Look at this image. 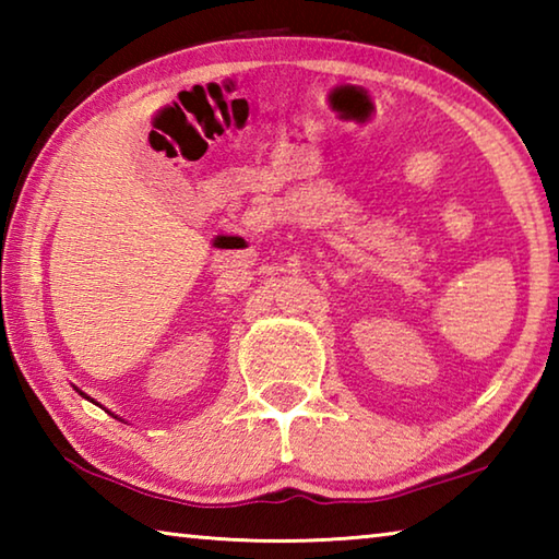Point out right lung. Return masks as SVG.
Segmentation results:
<instances>
[{
  "mask_svg": "<svg viewBox=\"0 0 559 559\" xmlns=\"http://www.w3.org/2000/svg\"><path fill=\"white\" fill-rule=\"evenodd\" d=\"M75 392H79V394L83 396V400H88V402H93V400H91V396H88L86 392H81V390H75ZM93 404H98V402H93ZM103 409H106V406H103ZM106 412H108V409H106ZM108 414H110V412H108ZM112 416H116V419H120V416H118V414H112ZM120 421H122V419H120Z\"/></svg>",
  "mask_w": 559,
  "mask_h": 559,
  "instance_id": "add662e5",
  "label": "right lung"
}]
</instances>
